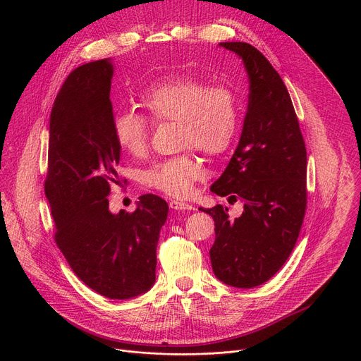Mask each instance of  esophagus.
<instances>
[{
	"instance_id": "obj_1",
	"label": "esophagus",
	"mask_w": 361,
	"mask_h": 361,
	"mask_svg": "<svg viewBox=\"0 0 361 361\" xmlns=\"http://www.w3.org/2000/svg\"><path fill=\"white\" fill-rule=\"evenodd\" d=\"M170 207L173 210H177V212H191V210H194V207H192L191 204L183 202L180 200H171L170 201Z\"/></svg>"
}]
</instances>
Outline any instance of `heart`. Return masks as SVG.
<instances>
[{
	"label": "heart",
	"mask_w": 361,
	"mask_h": 361,
	"mask_svg": "<svg viewBox=\"0 0 361 361\" xmlns=\"http://www.w3.org/2000/svg\"><path fill=\"white\" fill-rule=\"evenodd\" d=\"M141 107L154 121H178L180 145L195 147L219 156L233 142L240 123L238 99L226 84L209 85L195 77H170L152 84L140 98ZM118 145L134 157L148 148V123L135 113H120L113 124ZM204 169L192 152L154 163L142 174L145 185L171 197H188Z\"/></svg>",
	"instance_id": "obj_1"
}]
</instances>
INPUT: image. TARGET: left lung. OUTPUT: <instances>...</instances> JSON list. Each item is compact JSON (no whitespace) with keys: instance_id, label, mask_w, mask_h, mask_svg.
Segmentation results:
<instances>
[{"instance_id":"obj_1","label":"left lung","mask_w":361,"mask_h":361,"mask_svg":"<svg viewBox=\"0 0 361 361\" xmlns=\"http://www.w3.org/2000/svg\"><path fill=\"white\" fill-rule=\"evenodd\" d=\"M220 47L241 59L250 92L238 145L210 190L243 201L244 210L235 220L221 204L198 210L216 223V277L251 288L270 280L295 245L307 204V152L287 87L269 60L247 42Z\"/></svg>"}]
</instances>
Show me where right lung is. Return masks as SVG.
I'll return each instance as SVG.
<instances>
[{"label":"right lung","instance_id":"right-lung-1","mask_svg":"<svg viewBox=\"0 0 361 361\" xmlns=\"http://www.w3.org/2000/svg\"><path fill=\"white\" fill-rule=\"evenodd\" d=\"M110 59L75 68L49 118L45 197L56 241L75 276L113 300L147 293L156 283L157 243L169 204L144 194L134 213L110 212V185L120 184V163L110 99Z\"/></svg>","mask_w":361,"mask_h":361}]
</instances>
